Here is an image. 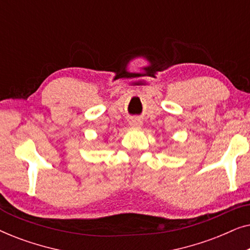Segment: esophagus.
<instances>
[{
    "label": "esophagus",
    "instance_id": "34e87169",
    "mask_svg": "<svg viewBox=\"0 0 250 250\" xmlns=\"http://www.w3.org/2000/svg\"><path fill=\"white\" fill-rule=\"evenodd\" d=\"M129 124H131L132 126H140V125H142V122L138 118H133L132 121L129 122Z\"/></svg>",
    "mask_w": 250,
    "mask_h": 250
}]
</instances>
